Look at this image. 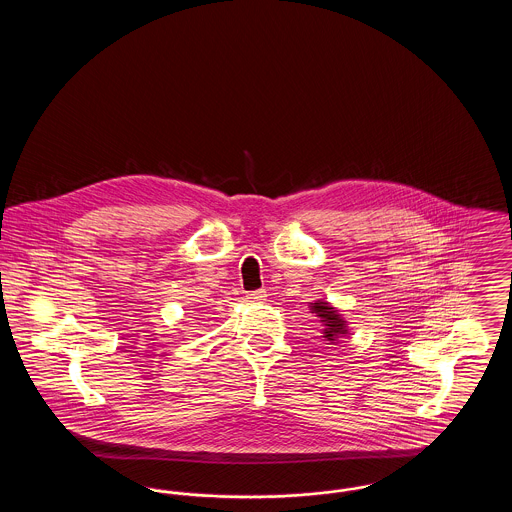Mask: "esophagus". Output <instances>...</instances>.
<instances>
[{
  "label": "esophagus",
  "mask_w": 512,
  "mask_h": 512,
  "mask_svg": "<svg viewBox=\"0 0 512 512\" xmlns=\"http://www.w3.org/2000/svg\"><path fill=\"white\" fill-rule=\"evenodd\" d=\"M268 293L265 290H257V292H249L247 293V299L251 301V303H263L265 299H267Z\"/></svg>",
  "instance_id": "1"
}]
</instances>
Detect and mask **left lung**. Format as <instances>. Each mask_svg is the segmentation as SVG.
<instances>
[{
	"label": "left lung",
	"mask_w": 512,
	"mask_h": 512,
	"mask_svg": "<svg viewBox=\"0 0 512 512\" xmlns=\"http://www.w3.org/2000/svg\"><path fill=\"white\" fill-rule=\"evenodd\" d=\"M311 313H315L324 330H322V338L330 343H336L340 341L341 336H347V322L345 318L341 317L336 307H332L330 303L326 301H317V303H311Z\"/></svg>",
	"instance_id": "obj_1"
}]
</instances>
